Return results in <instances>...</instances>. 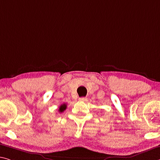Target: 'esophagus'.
I'll use <instances>...</instances> for the list:
<instances>
[{
  "label": "esophagus",
  "instance_id": "obj_1",
  "mask_svg": "<svg viewBox=\"0 0 160 160\" xmlns=\"http://www.w3.org/2000/svg\"><path fill=\"white\" fill-rule=\"evenodd\" d=\"M80 101H82V102H85V101H87V98L85 97H82L79 98Z\"/></svg>",
  "mask_w": 160,
  "mask_h": 160
}]
</instances>
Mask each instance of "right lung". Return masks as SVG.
I'll list each match as a JSON object with an SVG mask.
<instances>
[{
    "mask_svg": "<svg viewBox=\"0 0 160 160\" xmlns=\"http://www.w3.org/2000/svg\"><path fill=\"white\" fill-rule=\"evenodd\" d=\"M66 108H67V105L65 103H63L60 106L58 111H59V112H64L65 110H66Z\"/></svg>",
    "mask_w": 160,
    "mask_h": 160,
    "instance_id": "obj_1",
    "label": "right lung"
}]
</instances>
